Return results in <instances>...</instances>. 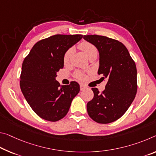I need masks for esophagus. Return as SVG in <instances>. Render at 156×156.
<instances>
[{
  "mask_svg": "<svg viewBox=\"0 0 156 156\" xmlns=\"http://www.w3.org/2000/svg\"><path fill=\"white\" fill-rule=\"evenodd\" d=\"M80 90L83 91V90H85V89H86V86H85L84 85H82V84H81V85H80Z\"/></svg>",
  "mask_w": 156,
  "mask_h": 156,
  "instance_id": "obj_1",
  "label": "esophagus"
}]
</instances>
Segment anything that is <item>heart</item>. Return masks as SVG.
Masks as SVG:
<instances>
[{
  "label": "heart",
  "mask_w": 156,
  "mask_h": 156,
  "mask_svg": "<svg viewBox=\"0 0 156 156\" xmlns=\"http://www.w3.org/2000/svg\"><path fill=\"white\" fill-rule=\"evenodd\" d=\"M78 47L80 50L82 51L83 53L85 54L86 56H87L89 59H91L92 58H96V56L98 55V50L97 48H96V47L93 44L89 42V41H83L78 44ZM73 48H70L65 52V54H64L63 62L65 65L70 62L71 58H72L73 56ZM74 76H75L76 78L80 79V80H83V79L85 78V74L81 71H76L75 73H74Z\"/></svg>",
  "instance_id": "b5f03b06"
}]
</instances>
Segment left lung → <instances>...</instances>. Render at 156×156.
Segmentation results:
<instances>
[{
	"label": "left lung",
	"mask_w": 156,
	"mask_h": 156,
	"mask_svg": "<svg viewBox=\"0 0 156 156\" xmlns=\"http://www.w3.org/2000/svg\"><path fill=\"white\" fill-rule=\"evenodd\" d=\"M99 52L98 75L106 80L105 89L99 93L91 88L94 98L87 104L90 117L98 123H109L124 115L137 90V69L134 60L123 44L105 36L84 35Z\"/></svg>",
	"instance_id": "left-lung-1"
}]
</instances>
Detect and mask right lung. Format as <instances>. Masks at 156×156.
I'll return each instance as SVG.
<instances>
[{
	"instance_id": "1",
	"label": "right lung",
	"mask_w": 156,
	"mask_h": 156,
	"mask_svg": "<svg viewBox=\"0 0 156 156\" xmlns=\"http://www.w3.org/2000/svg\"><path fill=\"white\" fill-rule=\"evenodd\" d=\"M83 38L82 34H55L33 46L24 59L20 76V87L25 98L39 117L57 122L69 112L80 85L72 81L62 85L55 80L64 66L65 52Z\"/></svg>"
}]
</instances>
